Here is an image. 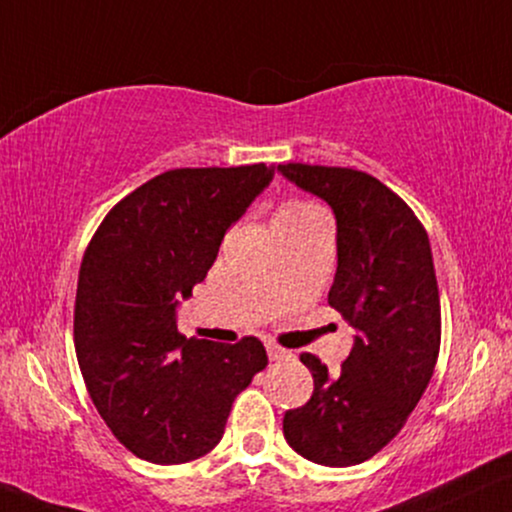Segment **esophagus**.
I'll use <instances>...</instances> for the list:
<instances>
[{
	"mask_svg": "<svg viewBox=\"0 0 512 512\" xmlns=\"http://www.w3.org/2000/svg\"><path fill=\"white\" fill-rule=\"evenodd\" d=\"M267 354L271 361H281L290 357V352H286V349H281L278 345H267Z\"/></svg>",
	"mask_w": 512,
	"mask_h": 512,
	"instance_id": "esophagus-1",
	"label": "esophagus"
}]
</instances>
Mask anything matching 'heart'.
Returning a JSON list of instances; mask_svg holds the SVG:
<instances>
[{"mask_svg":"<svg viewBox=\"0 0 512 512\" xmlns=\"http://www.w3.org/2000/svg\"><path fill=\"white\" fill-rule=\"evenodd\" d=\"M314 210H319V208H316V205H312V203H304V200H290V203H286L281 210H278L276 217L307 215V212H314Z\"/></svg>","mask_w":512,"mask_h":512,"instance_id":"heart-1","label":"heart"}]
</instances>
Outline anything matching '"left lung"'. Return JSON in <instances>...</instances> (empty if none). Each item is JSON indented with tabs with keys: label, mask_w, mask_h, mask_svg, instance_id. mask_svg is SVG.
I'll list each match as a JSON object with an SVG mask.
<instances>
[{
	"label": "left lung",
	"mask_w": 512,
	"mask_h": 512,
	"mask_svg": "<svg viewBox=\"0 0 512 512\" xmlns=\"http://www.w3.org/2000/svg\"><path fill=\"white\" fill-rule=\"evenodd\" d=\"M278 172L328 203L338 269L328 304L357 331L340 373L314 354L312 399L286 411L283 437L307 461L347 468L378 454L416 409L439 354V290L425 229L371 174L288 163Z\"/></svg>",
	"instance_id": "left-lung-1"
}]
</instances>
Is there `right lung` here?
Wrapping results in <instances>:
<instances>
[{
  "label": "right lung",
  "mask_w": 512,
  "mask_h": 512,
  "mask_svg": "<svg viewBox=\"0 0 512 512\" xmlns=\"http://www.w3.org/2000/svg\"><path fill=\"white\" fill-rule=\"evenodd\" d=\"M274 167H181L122 198L82 257L75 352L96 411L132 454L189 463L215 449L231 404L269 364L257 338L186 340L181 300Z\"/></svg>",
  "instance_id": "1"
}]
</instances>
